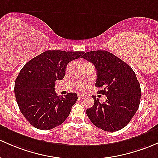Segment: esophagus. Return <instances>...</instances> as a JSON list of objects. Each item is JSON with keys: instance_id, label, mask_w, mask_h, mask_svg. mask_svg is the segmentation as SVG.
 Here are the masks:
<instances>
[{"instance_id": "34e87169", "label": "esophagus", "mask_w": 158, "mask_h": 158, "mask_svg": "<svg viewBox=\"0 0 158 158\" xmlns=\"http://www.w3.org/2000/svg\"><path fill=\"white\" fill-rule=\"evenodd\" d=\"M83 98H84V94H78V98L79 99H82Z\"/></svg>"}]
</instances>
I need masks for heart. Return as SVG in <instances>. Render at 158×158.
Segmentation results:
<instances>
[{
    "mask_svg": "<svg viewBox=\"0 0 158 158\" xmlns=\"http://www.w3.org/2000/svg\"><path fill=\"white\" fill-rule=\"evenodd\" d=\"M79 90H81V91H84V90H85L86 88H87V85L85 84H82V85H79Z\"/></svg>",
    "mask_w": 158,
    "mask_h": 158,
    "instance_id": "heart-1",
    "label": "heart"
}]
</instances>
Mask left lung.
<instances>
[{
    "label": "left lung",
    "mask_w": 158,
    "mask_h": 158,
    "mask_svg": "<svg viewBox=\"0 0 158 158\" xmlns=\"http://www.w3.org/2000/svg\"><path fill=\"white\" fill-rule=\"evenodd\" d=\"M85 58L94 65L98 74L95 85L101 88L98 94L106 95V100L100 103L92 96L94 104L86 110L88 117L97 127L115 132L125 127L138 110L141 88L136 74L131 67L107 51L84 53Z\"/></svg>",
    "instance_id": "obj_1"
}]
</instances>
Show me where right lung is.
Returning a JSON list of instances; mask_svg holds the SVG:
<instances>
[{
  "label": "right lung",
  "instance_id": "1",
  "mask_svg": "<svg viewBox=\"0 0 158 158\" xmlns=\"http://www.w3.org/2000/svg\"><path fill=\"white\" fill-rule=\"evenodd\" d=\"M83 52L48 50L22 67L15 82V94L22 115L31 125L43 131L53 129L66 120L78 100L76 93L57 96L55 81L62 80L66 67Z\"/></svg>",
  "mask_w": 158,
  "mask_h": 158
}]
</instances>
